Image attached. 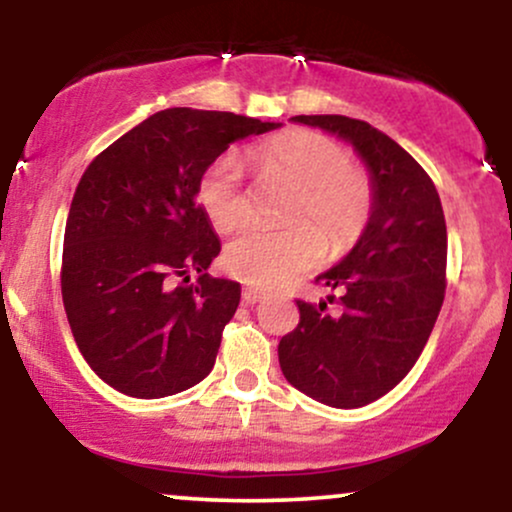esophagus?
Segmentation results:
<instances>
[{
    "mask_svg": "<svg viewBox=\"0 0 512 512\" xmlns=\"http://www.w3.org/2000/svg\"><path fill=\"white\" fill-rule=\"evenodd\" d=\"M264 298V291H257V289H243V301L245 303H260Z\"/></svg>",
    "mask_w": 512,
    "mask_h": 512,
    "instance_id": "1",
    "label": "esophagus"
}]
</instances>
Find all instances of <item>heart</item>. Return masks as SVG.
Wrapping results in <instances>:
<instances>
[{"label":"heart","mask_w":512,"mask_h":512,"mask_svg":"<svg viewBox=\"0 0 512 512\" xmlns=\"http://www.w3.org/2000/svg\"><path fill=\"white\" fill-rule=\"evenodd\" d=\"M264 178L289 182L281 228H250L228 243L226 269L252 286H279L313 269L327 250L342 252L361 238L373 216L375 190L366 170L351 166L349 151L325 134L289 129L252 149ZM197 197L214 228L228 233L250 216L243 166L233 154L204 170Z\"/></svg>","instance_id":"1"}]
</instances>
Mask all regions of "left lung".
I'll use <instances>...</instances> for the list:
<instances>
[{
  "instance_id": "8db88e82",
  "label": "left lung",
  "mask_w": 512,
  "mask_h": 512,
  "mask_svg": "<svg viewBox=\"0 0 512 512\" xmlns=\"http://www.w3.org/2000/svg\"><path fill=\"white\" fill-rule=\"evenodd\" d=\"M354 144L375 204L354 250L315 284L327 303L296 301V330L279 342L286 380L337 409L375 402L414 368L445 298L448 228L433 180L395 139L346 115H296Z\"/></svg>"
}]
</instances>
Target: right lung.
<instances>
[{
	"instance_id": "1",
	"label": "right lung",
	"mask_w": 512,
	"mask_h": 512,
	"mask_svg": "<svg viewBox=\"0 0 512 512\" xmlns=\"http://www.w3.org/2000/svg\"><path fill=\"white\" fill-rule=\"evenodd\" d=\"M276 127L168 108L81 175L64 228L62 301L81 356L122 395H175L214 368L240 284L207 274L221 243L197 187L228 144ZM190 271L200 272L197 285L186 284Z\"/></svg>"
}]
</instances>
